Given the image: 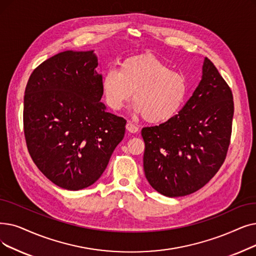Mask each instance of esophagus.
Instances as JSON below:
<instances>
[{"mask_svg":"<svg viewBox=\"0 0 256 256\" xmlns=\"http://www.w3.org/2000/svg\"><path fill=\"white\" fill-rule=\"evenodd\" d=\"M126 130L130 132H138V126L135 124H132V121H128L126 124Z\"/></svg>","mask_w":256,"mask_h":256,"instance_id":"1","label":"esophagus"}]
</instances>
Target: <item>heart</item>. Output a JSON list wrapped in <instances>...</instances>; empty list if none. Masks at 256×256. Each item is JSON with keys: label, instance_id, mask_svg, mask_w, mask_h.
Wrapping results in <instances>:
<instances>
[{"label": "heart", "instance_id": "heart-1", "mask_svg": "<svg viewBox=\"0 0 256 256\" xmlns=\"http://www.w3.org/2000/svg\"><path fill=\"white\" fill-rule=\"evenodd\" d=\"M102 88L106 104L120 110L132 96V110L150 124L174 119L184 106L187 82L183 74L152 54L126 58L119 70L110 68L104 75Z\"/></svg>", "mask_w": 256, "mask_h": 256}]
</instances>
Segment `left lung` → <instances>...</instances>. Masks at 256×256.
<instances>
[{"instance_id": "left-lung-1", "label": "left lung", "mask_w": 256, "mask_h": 256, "mask_svg": "<svg viewBox=\"0 0 256 256\" xmlns=\"http://www.w3.org/2000/svg\"><path fill=\"white\" fill-rule=\"evenodd\" d=\"M234 112L229 86L207 58L202 78L174 119L143 128V168L150 186L170 196L190 194L224 163Z\"/></svg>"}]
</instances>
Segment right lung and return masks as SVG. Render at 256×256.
<instances>
[{"instance_id": "add662e5", "label": "right lung", "mask_w": 256, "mask_h": 256, "mask_svg": "<svg viewBox=\"0 0 256 256\" xmlns=\"http://www.w3.org/2000/svg\"><path fill=\"white\" fill-rule=\"evenodd\" d=\"M94 50H66L32 72L24 97V132L38 168L64 190H80L102 176L124 137L126 120L102 104Z\"/></svg>"}]
</instances>
